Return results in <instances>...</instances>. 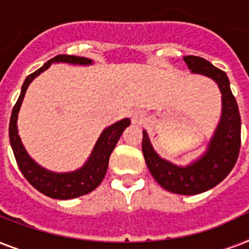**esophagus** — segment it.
Instances as JSON below:
<instances>
[{"label":"esophagus","mask_w":249,"mask_h":249,"mask_svg":"<svg viewBox=\"0 0 249 249\" xmlns=\"http://www.w3.org/2000/svg\"><path fill=\"white\" fill-rule=\"evenodd\" d=\"M132 121L133 124L142 125L146 121V116H144V113L142 111H134L132 113Z\"/></svg>","instance_id":"34e87169"}]
</instances>
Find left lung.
<instances>
[{
    "instance_id": "1",
    "label": "left lung",
    "mask_w": 249,
    "mask_h": 249,
    "mask_svg": "<svg viewBox=\"0 0 249 249\" xmlns=\"http://www.w3.org/2000/svg\"><path fill=\"white\" fill-rule=\"evenodd\" d=\"M193 73L207 76L216 81L222 94V115L207 151L196 161L178 166L160 158L143 130L142 152L148 170L163 189L173 194L196 195L224 181L235 165L240 150V115L235 97L230 89L228 75L200 56H183Z\"/></svg>"
}]
</instances>
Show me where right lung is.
<instances>
[{"mask_svg": "<svg viewBox=\"0 0 249 249\" xmlns=\"http://www.w3.org/2000/svg\"><path fill=\"white\" fill-rule=\"evenodd\" d=\"M55 62L81 64V66L91 64V59L83 58V56L56 55L49 62H46L36 72L31 73L21 86L20 95L14 106L11 119H10L9 137L18 166H19V169L25 177V179L35 189L38 190L40 193H42L46 196L53 197V199H60V200H67V199H73V197L83 196L85 194L91 193L94 189H97L99 186L102 179L105 178L107 168H108L111 152L113 151V148L116 146L117 141L125 130V128L130 125V120L123 119V120L117 121L108 128H106L102 132L101 137L98 138L97 143L94 146L93 152L89 156L88 161L84 164V166H81L80 169L75 170V172L54 173V172H50V170L38 165L27 154L24 146L21 143L20 137L18 134V113H19L21 102H23V98H24L29 84L32 83L33 79L40 75L41 72L48 70L52 66V63H55Z\"/></svg>", "mask_w": 249, "mask_h": 249, "instance_id": "add662e5", "label": "right lung"}]
</instances>
